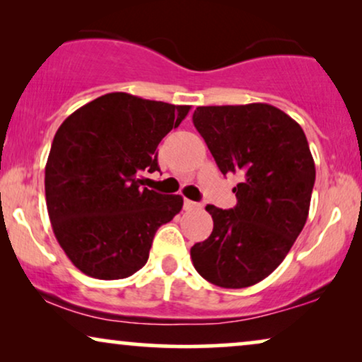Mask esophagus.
Wrapping results in <instances>:
<instances>
[{
	"label": "esophagus",
	"mask_w": 362,
	"mask_h": 362,
	"mask_svg": "<svg viewBox=\"0 0 362 362\" xmlns=\"http://www.w3.org/2000/svg\"><path fill=\"white\" fill-rule=\"evenodd\" d=\"M199 207H201L199 202H194V201L185 199V209H186V211H191V209H199Z\"/></svg>",
	"instance_id": "1"
}]
</instances>
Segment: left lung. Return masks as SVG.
I'll use <instances>...</instances> for the list:
<instances>
[{
  "label": "left lung",
  "mask_w": 362,
  "mask_h": 362,
  "mask_svg": "<svg viewBox=\"0 0 362 362\" xmlns=\"http://www.w3.org/2000/svg\"><path fill=\"white\" fill-rule=\"evenodd\" d=\"M222 175H237L234 209L206 206L214 229L191 247L202 279L245 288L267 279L308 219L315 161L301 127L269 103L197 107L192 115Z\"/></svg>",
  "instance_id": "1"
}]
</instances>
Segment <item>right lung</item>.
<instances>
[{
	"label": "right lung",
	"mask_w": 362,
	"mask_h": 362,
	"mask_svg": "<svg viewBox=\"0 0 362 362\" xmlns=\"http://www.w3.org/2000/svg\"><path fill=\"white\" fill-rule=\"evenodd\" d=\"M189 105L112 92L69 115L46 163V204L54 235L82 274L127 279L146 264L158 227L182 207L180 194L143 187L160 171L156 148Z\"/></svg>",
	"instance_id": "1"
}]
</instances>
